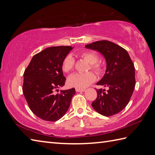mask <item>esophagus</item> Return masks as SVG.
Returning <instances> with one entry per match:
<instances>
[{
    "mask_svg": "<svg viewBox=\"0 0 155 155\" xmlns=\"http://www.w3.org/2000/svg\"><path fill=\"white\" fill-rule=\"evenodd\" d=\"M75 91L77 92H83L85 91V89L84 88H75Z\"/></svg>",
    "mask_w": 155,
    "mask_h": 155,
    "instance_id": "34e87169",
    "label": "esophagus"
}]
</instances>
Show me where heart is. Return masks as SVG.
<instances>
[{
	"label": "heart",
	"mask_w": 155,
	"mask_h": 155,
	"mask_svg": "<svg viewBox=\"0 0 155 155\" xmlns=\"http://www.w3.org/2000/svg\"><path fill=\"white\" fill-rule=\"evenodd\" d=\"M80 57L83 58L90 64L88 70L93 71L95 73L100 74L103 71V65L98 62V56L93 51H83L79 54ZM74 67V60L71 55H67L62 61L61 68L65 73H68L73 71ZM96 80V76L93 72L86 73H77L71 75L68 79V84L71 87L83 88L89 86Z\"/></svg>",
	"instance_id": "b5f03b06"
}]
</instances>
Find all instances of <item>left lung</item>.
Wrapping results in <instances>:
<instances>
[{
	"label": "left lung",
	"mask_w": 155,
	"mask_h": 155,
	"mask_svg": "<svg viewBox=\"0 0 155 155\" xmlns=\"http://www.w3.org/2000/svg\"><path fill=\"white\" fill-rule=\"evenodd\" d=\"M103 54L107 61V70L97 85L108 90L97 89V97L92 107L98 113L110 117L126 107L135 87V70L127 51L120 46L108 41H98L85 45Z\"/></svg>",
	"instance_id": "left-lung-1"
}]
</instances>
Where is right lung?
Segmentation results:
<instances>
[{"mask_svg":"<svg viewBox=\"0 0 155 155\" xmlns=\"http://www.w3.org/2000/svg\"><path fill=\"white\" fill-rule=\"evenodd\" d=\"M72 48L70 46L45 48L33 56L25 71V98L32 113L44 120L54 122L63 117L75 94L74 88L55 93L65 84L61 64Z\"/></svg>","mask_w":155,"mask_h":155,"instance_id":"obj_1","label":"right lung"}]
</instances>
